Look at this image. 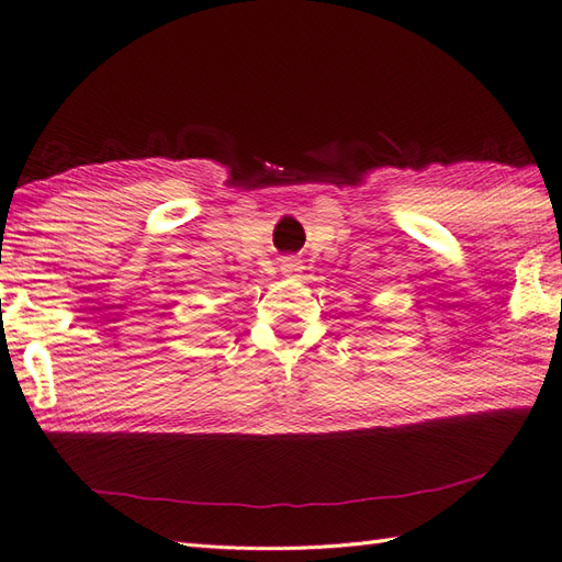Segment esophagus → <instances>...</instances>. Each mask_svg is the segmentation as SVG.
Returning a JSON list of instances; mask_svg holds the SVG:
<instances>
[{"mask_svg":"<svg viewBox=\"0 0 562 562\" xmlns=\"http://www.w3.org/2000/svg\"><path fill=\"white\" fill-rule=\"evenodd\" d=\"M284 274H294V272H300L302 268H300V262L297 260H282V268H280Z\"/></svg>","mask_w":562,"mask_h":562,"instance_id":"34e87169","label":"esophagus"}]
</instances>
